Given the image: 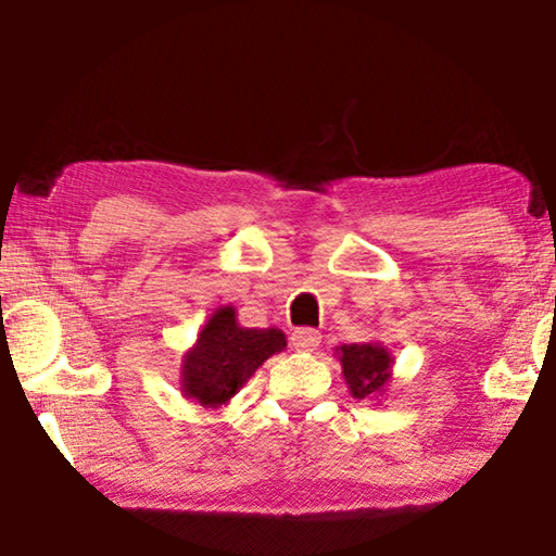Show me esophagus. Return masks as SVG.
<instances>
[{
	"mask_svg": "<svg viewBox=\"0 0 556 556\" xmlns=\"http://www.w3.org/2000/svg\"><path fill=\"white\" fill-rule=\"evenodd\" d=\"M321 343V336L314 328H296L294 333H291V345L296 348V351H304V353H312Z\"/></svg>",
	"mask_w": 556,
	"mask_h": 556,
	"instance_id": "1",
	"label": "esophagus"
}]
</instances>
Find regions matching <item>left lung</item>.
<instances>
[{"label": "left lung", "mask_w": 556, "mask_h": 556, "mask_svg": "<svg viewBox=\"0 0 556 556\" xmlns=\"http://www.w3.org/2000/svg\"><path fill=\"white\" fill-rule=\"evenodd\" d=\"M336 357L341 361L345 384L355 400L382 397L390 388L394 357L380 341L338 345Z\"/></svg>", "instance_id": "obj_1"}]
</instances>
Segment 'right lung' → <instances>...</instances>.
Instances as JSON below:
<instances>
[{
    "label": "right lung",
    "mask_w": 556,
    "mask_h": 556,
    "mask_svg": "<svg viewBox=\"0 0 556 556\" xmlns=\"http://www.w3.org/2000/svg\"><path fill=\"white\" fill-rule=\"evenodd\" d=\"M285 348L287 336L279 328H242L235 306H218L181 357V394L205 409H220Z\"/></svg>",
    "instance_id": "add662e5"
}]
</instances>
